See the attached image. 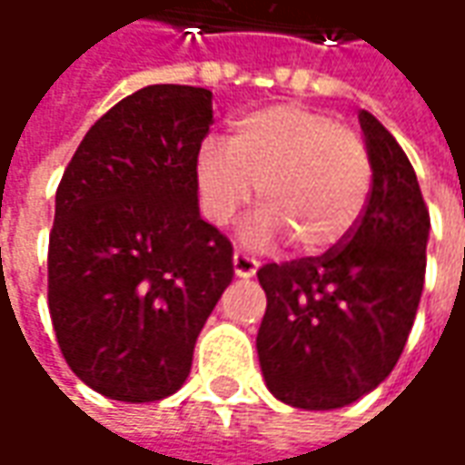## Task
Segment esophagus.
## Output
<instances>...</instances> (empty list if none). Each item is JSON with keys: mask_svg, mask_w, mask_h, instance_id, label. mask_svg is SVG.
Here are the masks:
<instances>
[{"mask_svg": "<svg viewBox=\"0 0 465 465\" xmlns=\"http://www.w3.org/2000/svg\"><path fill=\"white\" fill-rule=\"evenodd\" d=\"M258 265H261L258 263V258H252L248 252L235 251V255H232V268H235V275H238V278H251V275H255Z\"/></svg>", "mask_w": 465, "mask_h": 465, "instance_id": "obj_1", "label": "esophagus"}]
</instances>
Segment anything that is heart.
Segmentation results:
<instances>
[{"instance_id":"b5f03b06","label":"heart","mask_w":465,"mask_h":465,"mask_svg":"<svg viewBox=\"0 0 465 465\" xmlns=\"http://www.w3.org/2000/svg\"><path fill=\"white\" fill-rule=\"evenodd\" d=\"M364 141L306 105H268L232 124L225 143L207 139L194 159L202 214L230 225L252 197L263 213L248 227L252 245L283 238L301 252L331 251L354 230L370 194Z\"/></svg>"}]
</instances>
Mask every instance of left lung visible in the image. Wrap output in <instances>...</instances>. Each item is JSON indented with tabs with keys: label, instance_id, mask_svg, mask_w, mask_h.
<instances>
[{
	"label": "left lung",
	"instance_id": "1",
	"mask_svg": "<svg viewBox=\"0 0 465 465\" xmlns=\"http://www.w3.org/2000/svg\"><path fill=\"white\" fill-rule=\"evenodd\" d=\"M372 187L354 230L324 255L265 263L258 357L286 405L334 410L360 400L398 364L420 303L430 230L415 169L395 136L360 114Z\"/></svg>",
	"mask_w": 465,
	"mask_h": 465
}]
</instances>
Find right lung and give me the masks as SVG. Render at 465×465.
<instances>
[{"mask_svg":"<svg viewBox=\"0 0 465 465\" xmlns=\"http://www.w3.org/2000/svg\"><path fill=\"white\" fill-rule=\"evenodd\" d=\"M213 124L207 88L146 85L93 124L57 184L50 319L67 367L105 398L177 392L232 281V245L197 207Z\"/></svg>","mask_w":465,"mask_h":465,"instance_id":"right-lung-1","label":"right lung"}]
</instances>
